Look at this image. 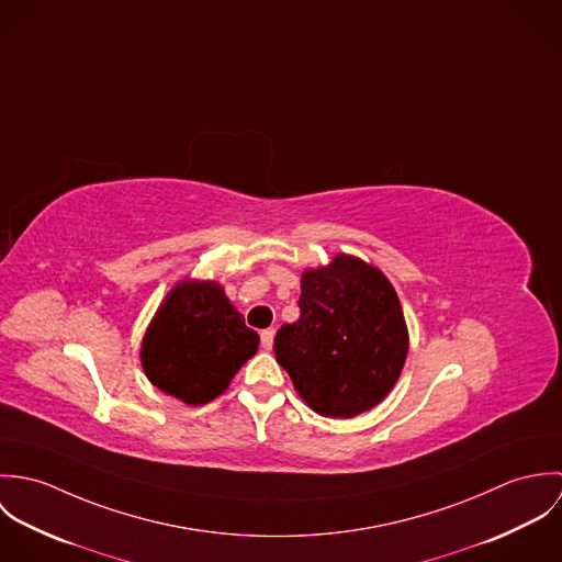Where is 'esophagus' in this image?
<instances>
[{
  "label": "esophagus",
  "mask_w": 562,
  "mask_h": 562,
  "mask_svg": "<svg viewBox=\"0 0 562 562\" xmlns=\"http://www.w3.org/2000/svg\"><path fill=\"white\" fill-rule=\"evenodd\" d=\"M261 348L263 350H270L272 348V341H274V330L272 328H266V330H261Z\"/></svg>",
  "instance_id": "1"
}]
</instances>
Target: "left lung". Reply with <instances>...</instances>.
<instances>
[{
  "mask_svg": "<svg viewBox=\"0 0 562 562\" xmlns=\"http://www.w3.org/2000/svg\"><path fill=\"white\" fill-rule=\"evenodd\" d=\"M301 318L274 337L279 366L324 417H355L383 401L401 376L408 333L387 277L350 255L301 279Z\"/></svg>",
  "mask_w": 562,
  "mask_h": 562,
  "instance_id": "8db88e82",
  "label": "left lung"
}]
</instances>
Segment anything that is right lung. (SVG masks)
Here are the masks:
<instances>
[{"instance_id":"1","label":"right lung","mask_w":562,"mask_h":562,"mask_svg":"<svg viewBox=\"0 0 562 562\" xmlns=\"http://www.w3.org/2000/svg\"><path fill=\"white\" fill-rule=\"evenodd\" d=\"M259 335L244 324L214 281H181L149 324L140 361L164 394L205 404L221 396L257 352Z\"/></svg>"}]
</instances>
